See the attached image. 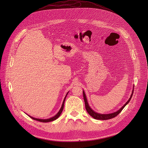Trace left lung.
<instances>
[{
    "instance_id": "left-lung-1",
    "label": "left lung",
    "mask_w": 148,
    "mask_h": 148,
    "mask_svg": "<svg viewBox=\"0 0 148 148\" xmlns=\"http://www.w3.org/2000/svg\"><path fill=\"white\" fill-rule=\"evenodd\" d=\"M133 92H134V87L133 89V90H132V93L131 95L130 96V98H129V99L127 101V103L124 104L120 109H119L118 111H116L115 112L112 113H109V114H100L98 113L95 112V111L93 110L91 107L89 106L88 102V99L86 96V94H85V92L84 90H83V98H84V103H85V107H86V111L88 112V113L92 116V117L94 118L95 119H98V120H107V119H110L112 118H113L114 117H116V116L118 115L121 111L123 110V108L126 106V105H127L128 104V103L130 102V101L131 100L132 96H133Z\"/></svg>"
}]
</instances>
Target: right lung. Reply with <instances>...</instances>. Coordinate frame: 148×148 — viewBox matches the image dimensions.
Wrapping results in <instances>:
<instances>
[{
  "label": "right lung",
  "instance_id": "obj_1",
  "mask_svg": "<svg viewBox=\"0 0 148 148\" xmlns=\"http://www.w3.org/2000/svg\"><path fill=\"white\" fill-rule=\"evenodd\" d=\"M68 92H67V94H66V96H65V98H64V101H63V103H62V106H61V107H60V108L59 111L58 112V113H57L56 115H54V116H53V117H51V118H49V119H38V118H33V117H32V116H29V115H28V116H29V117H30V118L33 119L34 120L40 121V122H51V121H54V120H56V119H58V118L59 117L60 115L61 114V113H62V110H63V109H64L65 101L66 97V96H67V95H68Z\"/></svg>",
  "mask_w": 148,
  "mask_h": 148
}]
</instances>
